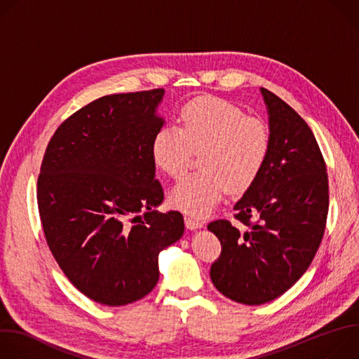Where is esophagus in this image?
I'll return each instance as SVG.
<instances>
[{"mask_svg":"<svg viewBox=\"0 0 359 359\" xmlns=\"http://www.w3.org/2000/svg\"><path fill=\"white\" fill-rule=\"evenodd\" d=\"M184 223H186V227L189 230H196V229H200L203 226V223L194 217H190V216H184Z\"/></svg>","mask_w":359,"mask_h":359,"instance_id":"esophagus-1","label":"esophagus"}]
</instances>
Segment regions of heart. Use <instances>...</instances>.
Segmentation results:
<instances>
[{
	"label": "heart",
	"instance_id": "obj_1",
	"mask_svg": "<svg viewBox=\"0 0 359 359\" xmlns=\"http://www.w3.org/2000/svg\"><path fill=\"white\" fill-rule=\"evenodd\" d=\"M270 130L230 102L204 96L186 104L177 126L161 128L151 140V158L169 177H180L194 153L196 173L184 176L170 203L187 215L206 216L223 197L241 194L260 176L270 155Z\"/></svg>",
	"mask_w": 359,
	"mask_h": 359
}]
</instances>
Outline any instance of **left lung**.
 Segmentation results:
<instances>
[{
  "label": "left lung",
  "mask_w": 359,
  "mask_h": 359,
  "mask_svg": "<svg viewBox=\"0 0 359 359\" xmlns=\"http://www.w3.org/2000/svg\"><path fill=\"white\" fill-rule=\"evenodd\" d=\"M270 121V155L236 203L237 224L208 229L222 244L210 278L227 298L260 305L290 290L310 267L328 215V175L316 136L277 95L262 88Z\"/></svg>",
  "instance_id": "8db88e82"
}]
</instances>
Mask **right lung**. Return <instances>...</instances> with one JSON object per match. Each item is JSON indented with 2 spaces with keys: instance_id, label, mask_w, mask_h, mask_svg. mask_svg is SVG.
Returning <instances> with one entry per match:
<instances>
[{
  "instance_id": "right-lung-1",
  "label": "right lung",
  "mask_w": 359,
  "mask_h": 359,
  "mask_svg": "<svg viewBox=\"0 0 359 359\" xmlns=\"http://www.w3.org/2000/svg\"><path fill=\"white\" fill-rule=\"evenodd\" d=\"M165 90L102 96L65 119L41 165L36 200L46 244L68 280L111 306L143 298L159 280L158 255L184 231L163 201L151 140ZM143 212V215L140 213Z\"/></svg>"
}]
</instances>
